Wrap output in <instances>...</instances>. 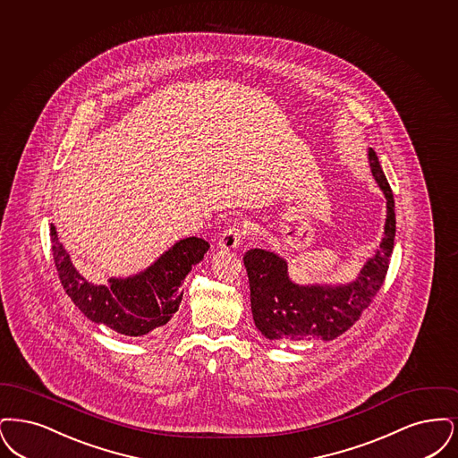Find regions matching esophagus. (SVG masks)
I'll return each mask as SVG.
<instances>
[{"label":"esophagus","mask_w":458,"mask_h":458,"mask_svg":"<svg viewBox=\"0 0 458 458\" xmlns=\"http://www.w3.org/2000/svg\"><path fill=\"white\" fill-rule=\"evenodd\" d=\"M246 231L242 229V225L241 224H234V225H229L224 233H222V236L219 239V248L220 250H234V248H238L239 242H241V238H242V234H244Z\"/></svg>","instance_id":"34e87169"}]
</instances>
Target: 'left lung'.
<instances>
[{"label":"left lung","instance_id":"1","mask_svg":"<svg viewBox=\"0 0 458 458\" xmlns=\"http://www.w3.org/2000/svg\"><path fill=\"white\" fill-rule=\"evenodd\" d=\"M371 173L386 199L385 233L378 250L347 284L299 285L287 272V261L276 251L253 248L244 255L250 279L251 313L255 325L270 340H334L347 332L377 296L386 276L395 239V201L379 165L368 148Z\"/></svg>","mask_w":458,"mask_h":458}]
</instances>
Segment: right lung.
I'll use <instances>...</instances> for the list:
<instances>
[{"instance_id":"1","label":"right lung","mask_w":458,"mask_h":458,"mask_svg":"<svg viewBox=\"0 0 458 458\" xmlns=\"http://www.w3.org/2000/svg\"><path fill=\"white\" fill-rule=\"evenodd\" d=\"M51 244L61 285L75 306L90 321L126 337L147 335L173 318L182 299V282L210 248L205 239H179L139 274L94 284L77 270L55 225Z\"/></svg>"}]
</instances>
